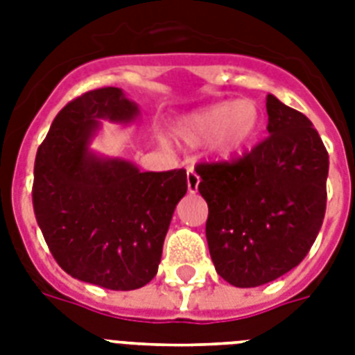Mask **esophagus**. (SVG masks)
<instances>
[{
  "instance_id": "34e87169",
  "label": "esophagus",
  "mask_w": 355,
  "mask_h": 355,
  "mask_svg": "<svg viewBox=\"0 0 355 355\" xmlns=\"http://www.w3.org/2000/svg\"><path fill=\"white\" fill-rule=\"evenodd\" d=\"M199 182H200L199 175L195 173L193 167H189L188 169V191L189 193H197V189H199Z\"/></svg>"
}]
</instances>
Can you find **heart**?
<instances>
[{"label":"heart","mask_w":355,"mask_h":355,"mask_svg":"<svg viewBox=\"0 0 355 355\" xmlns=\"http://www.w3.org/2000/svg\"><path fill=\"white\" fill-rule=\"evenodd\" d=\"M259 125V110L252 101H227L191 114L178 125V136L189 145L214 139L219 155L230 156L254 138Z\"/></svg>","instance_id":"obj_1"}]
</instances>
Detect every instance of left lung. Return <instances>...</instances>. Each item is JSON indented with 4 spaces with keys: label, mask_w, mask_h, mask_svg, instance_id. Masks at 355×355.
Instances as JSON below:
<instances>
[{
    "label": "left lung",
    "mask_w": 355,
    "mask_h": 355,
    "mask_svg": "<svg viewBox=\"0 0 355 355\" xmlns=\"http://www.w3.org/2000/svg\"><path fill=\"white\" fill-rule=\"evenodd\" d=\"M267 114L270 136L250 153L195 167L208 202L211 261L236 287L263 286L295 269L324 221L330 160L319 132L270 94Z\"/></svg>",
    "instance_id": "obj_1"
}]
</instances>
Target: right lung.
<instances>
[{
	"mask_svg": "<svg viewBox=\"0 0 355 355\" xmlns=\"http://www.w3.org/2000/svg\"><path fill=\"white\" fill-rule=\"evenodd\" d=\"M138 107L114 86L75 97L53 119L35 160L33 208L53 258L68 275L112 291L156 276L186 169L145 171L88 150L97 119L127 123Z\"/></svg>",
	"mask_w": 355,
	"mask_h": 355,
	"instance_id": "1",
	"label": "right lung"
}]
</instances>
